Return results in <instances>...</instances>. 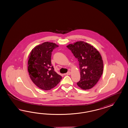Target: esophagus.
Wrapping results in <instances>:
<instances>
[{"instance_id":"34e87169","label":"esophagus","mask_w":128,"mask_h":128,"mask_svg":"<svg viewBox=\"0 0 128 128\" xmlns=\"http://www.w3.org/2000/svg\"><path fill=\"white\" fill-rule=\"evenodd\" d=\"M70 74H71V72L70 71H68V72L67 73H66V75H70Z\"/></svg>"}]
</instances>
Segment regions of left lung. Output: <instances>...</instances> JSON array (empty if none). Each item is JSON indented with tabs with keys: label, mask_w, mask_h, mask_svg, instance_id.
I'll use <instances>...</instances> for the list:
<instances>
[{
	"label": "left lung",
	"mask_w": 128,
	"mask_h": 128,
	"mask_svg": "<svg viewBox=\"0 0 128 128\" xmlns=\"http://www.w3.org/2000/svg\"><path fill=\"white\" fill-rule=\"evenodd\" d=\"M66 47L79 62L80 79L77 85L84 90L92 88L103 73L104 63L100 53L93 46L82 41Z\"/></svg>",
	"instance_id": "8db88e82"
}]
</instances>
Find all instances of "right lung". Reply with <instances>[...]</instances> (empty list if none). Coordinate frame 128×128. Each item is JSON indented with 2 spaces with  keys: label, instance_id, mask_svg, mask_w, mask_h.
I'll list each match as a JSON object with an SVG mask.
<instances>
[{
  "label": "right lung",
  "instance_id": "right-lung-1",
  "mask_svg": "<svg viewBox=\"0 0 128 128\" xmlns=\"http://www.w3.org/2000/svg\"><path fill=\"white\" fill-rule=\"evenodd\" d=\"M58 47L55 43L45 42L36 46L28 56V71L32 82L43 90H50L60 82L62 77L54 71L51 64L52 50Z\"/></svg>",
  "mask_w": 128,
  "mask_h": 128
}]
</instances>
